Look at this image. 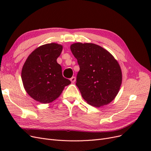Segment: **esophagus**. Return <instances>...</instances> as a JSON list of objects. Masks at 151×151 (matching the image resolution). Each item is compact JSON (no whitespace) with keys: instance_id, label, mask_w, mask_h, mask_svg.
Here are the masks:
<instances>
[{"instance_id":"34e87169","label":"esophagus","mask_w":151,"mask_h":151,"mask_svg":"<svg viewBox=\"0 0 151 151\" xmlns=\"http://www.w3.org/2000/svg\"><path fill=\"white\" fill-rule=\"evenodd\" d=\"M76 78L75 77H72V78L70 79V81L72 82V83H74L75 82H76Z\"/></svg>"}]
</instances>
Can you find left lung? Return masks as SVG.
<instances>
[{
	"label": "left lung",
	"mask_w": 151,
	"mask_h": 151,
	"mask_svg": "<svg viewBox=\"0 0 151 151\" xmlns=\"http://www.w3.org/2000/svg\"><path fill=\"white\" fill-rule=\"evenodd\" d=\"M70 50L80 67L76 86L83 99L98 108L110 103L122 83L118 61L106 49L94 43H73Z\"/></svg>",
	"instance_id": "obj_1"
}]
</instances>
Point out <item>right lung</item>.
Instances as JSON below:
<instances>
[{
  "label": "right lung",
  "instance_id": "1",
  "mask_svg": "<svg viewBox=\"0 0 151 151\" xmlns=\"http://www.w3.org/2000/svg\"><path fill=\"white\" fill-rule=\"evenodd\" d=\"M63 50L62 45L47 43L36 48L27 58L21 71L26 93L35 101L48 104L57 99L71 82L62 76L57 62Z\"/></svg>",
  "mask_w": 151,
  "mask_h": 151
}]
</instances>
